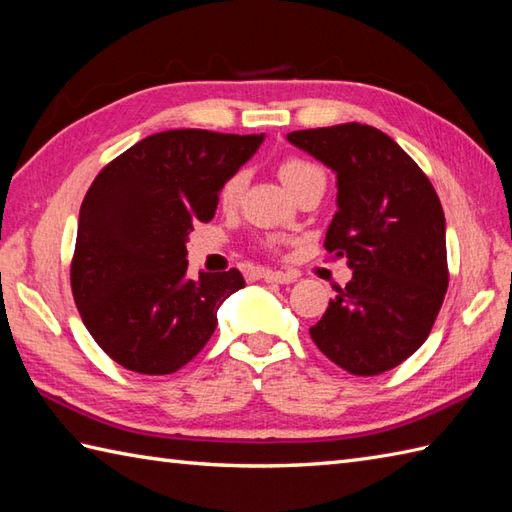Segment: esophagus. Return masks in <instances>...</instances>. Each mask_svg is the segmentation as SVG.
<instances>
[{
	"mask_svg": "<svg viewBox=\"0 0 512 512\" xmlns=\"http://www.w3.org/2000/svg\"><path fill=\"white\" fill-rule=\"evenodd\" d=\"M262 279L268 281V284H292L297 281L295 273H279V270H264Z\"/></svg>",
	"mask_w": 512,
	"mask_h": 512,
	"instance_id": "1",
	"label": "esophagus"
}]
</instances>
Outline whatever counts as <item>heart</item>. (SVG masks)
Instances as JSON below:
<instances>
[{
	"label": "heart",
	"instance_id": "b5f03b06",
	"mask_svg": "<svg viewBox=\"0 0 512 512\" xmlns=\"http://www.w3.org/2000/svg\"><path fill=\"white\" fill-rule=\"evenodd\" d=\"M279 176H281V180H284V184L290 191H295V189L301 187L303 182H308L310 178L323 176V171L319 167L310 165V162H306V160L292 158V160H286L284 165L279 167ZM246 180H248L246 171H237L233 178H228V182L224 184V189H222V195H220V200H222L224 206H233L239 200V195H242V191L246 187Z\"/></svg>",
	"mask_w": 512,
	"mask_h": 512
}]
</instances>
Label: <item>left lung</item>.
Returning <instances> with one entry per match:
<instances>
[{
  "mask_svg": "<svg viewBox=\"0 0 512 512\" xmlns=\"http://www.w3.org/2000/svg\"><path fill=\"white\" fill-rule=\"evenodd\" d=\"M286 138L334 171L336 213L325 250L352 270L310 328L312 341L345 372L383 374L427 341L449 286L438 193L376 127L343 123Z\"/></svg>",
  "mask_w": 512,
  "mask_h": 512,
  "instance_id": "1",
  "label": "left lung"
}]
</instances>
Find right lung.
Listing matches in <instances>:
<instances>
[{
    "label": "right lung",
    "instance_id": "right-lung-1",
    "mask_svg": "<svg viewBox=\"0 0 512 512\" xmlns=\"http://www.w3.org/2000/svg\"><path fill=\"white\" fill-rule=\"evenodd\" d=\"M264 134L169 129L107 165L79 213L72 295L85 328L118 365L178 372L211 339L222 303L246 281L237 268L189 277L195 222H211L228 178Z\"/></svg>",
    "mask_w": 512,
    "mask_h": 512
}]
</instances>
